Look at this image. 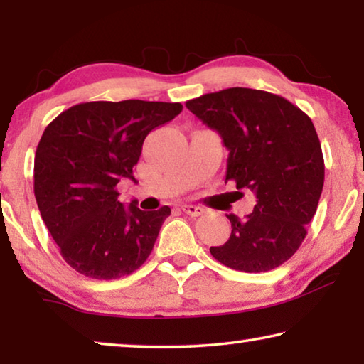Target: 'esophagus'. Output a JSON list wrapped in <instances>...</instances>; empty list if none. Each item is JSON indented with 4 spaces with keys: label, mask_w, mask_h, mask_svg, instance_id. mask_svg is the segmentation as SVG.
Instances as JSON below:
<instances>
[{
    "label": "esophagus",
    "mask_w": 364,
    "mask_h": 364,
    "mask_svg": "<svg viewBox=\"0 0 364 364\" xmlns=\"http://www.w3.org/2000/svg\"><path fill=\"white\" fill-rule=\"evenodd\" d=\"M181 210H183L184 213H188L189 217H199V215L204 213V208L199 207V205H191V204L181 205Z\"/></svg>",
    "instance_id": "34e87169"
}]
</instances>
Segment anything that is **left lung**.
Returning <instances> with one entry per match:
<instances>
[{
  "label": "left lung",
  "mask_w": 364,
  "mask_h": 364,
  "mask_svg": "<svg viewBox=\"0 0 364 364\" xmlns=\"http://www.w3.org/2000/svg\"><path fill=\"white\" fill-rule=\"evenodd\" d=\"M186 107L230 151L226 180L257 199L245 218L226 215L231 236L210 254L245 273L278 268L304 242L323 193L324 159L311 119L284 97L250 88L208 93Z\"/></svg>",
  "instance_id": "1"
}]
</instances>
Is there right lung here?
<instances>
[{
	"mask_svg": "<svg viewBox=\"0 0 364 364\" xmlns=\"http://www.w3.org/2000/svg\"><path fill=\"white\" fill-rule=\"evenodd\" d=\"M181 110L180 102L95 101L46 127L35 154V199L60 255L80 274L117 279L151 255L170 207L144 212L136 200L127 207L117 184L134 180L147 134Z\"/></svg>",
	"mask_w": 364,
	"mask_h": 364,
	"instance_id": "1",
	"label": "right lung"
}]
</instances>
